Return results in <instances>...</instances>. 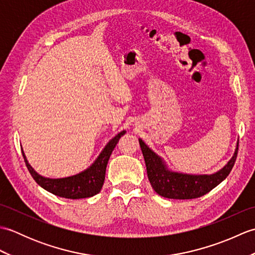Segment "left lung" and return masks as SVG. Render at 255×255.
<instances>
[{
  "label": "left lung",
  "mask_w": 255,
  "mask_h": 255,
  "mask_svg": "<svg viewBox=\"0 0 255 255\" xmlns=\"http://www.w3.org/2000/svg\"><path fill=\"white\" fill-rule=\"evenodd\" d=\"M139 144L147 166L148 178L154 192L165 198L193 199L207 194L229 175L237 159L239 140L230 160L219 171L211 174H188L172 171L163 158L150 149L140 138Z\"/></svg>",
  "instance_id": "8db88e82"
}]
</instances>
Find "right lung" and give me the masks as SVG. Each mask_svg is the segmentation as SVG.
Returning <instances> with one entry per match:
<instances>
[{
	"mask_svg": "<svg viewBox=\"0 0 255 255\" xmlns=\"http://www.w3.org/2000/svg\"><path fill=\"white\" fill-rule=\"evenodd\" d=\"M125 133H126V130H123L112 138L89 167H86L85 170L81 171L80 173H77V174L67 177L50 178L40 175L29 164L23 149H21V153H23L26 166L31 176L34 177L38 185L46 189V191L53 195H57L59 197L70 199L92 197L101 192L105 180L107 162L110 160V156L118 143L119 139Z\"/></svg>",
	"mask_w": 255,
	"mask_h": 255,
	"instance_id": "right-lung-1",
	"label": "right lung"
}]
</instances>
